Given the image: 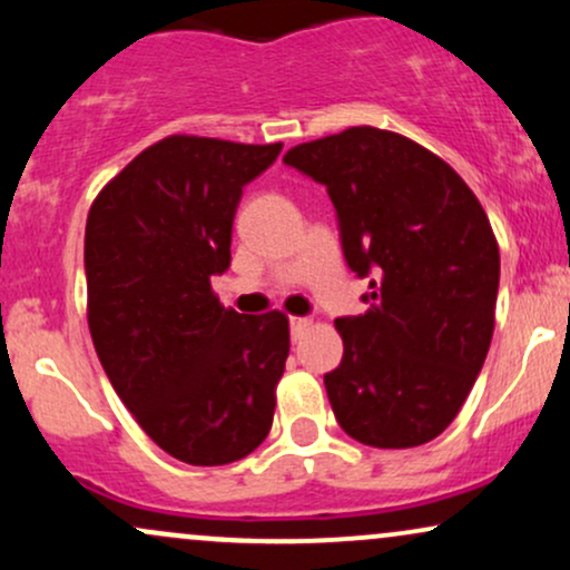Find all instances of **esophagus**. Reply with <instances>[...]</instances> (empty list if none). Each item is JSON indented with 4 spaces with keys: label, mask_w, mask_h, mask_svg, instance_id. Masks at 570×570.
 Here are the masks:
<instances>
[{
    "label": "esophagus",
    "mask_w": 570,
    "mask_h": 570,
    "mask_svg": "<svg viewBox=\"0 0 570 570\" xmlns=\"http://www.w3.org/2000/svg\"><path fill=\"white\" fill-rule=\"evenodd\" d=\"M289 326H292V337L299 340L307 330H311V318H289Z\"/></svg>",
    "instance_id": "obj_1"
}]
</instances>
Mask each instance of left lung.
<instances>
[{"mask_svg": "<svg viewBox=\"0 0 570 570\" xmlns=\"http://www.w3.org/2000/svg\"><path fill=\"white\" fill-rule=\"evenodd\" d=\"M289 168L326 187L345 263L370 281L343 316V362L324 385L337 423L372 448L440 436L485 364L499 244L466 181L421 144L372 126L297 144Z\"/></svg>", "mask_w": 570, "mask_h": 570, "instance_id": "left-lung-1", "label": "left lung"}]
</instances>
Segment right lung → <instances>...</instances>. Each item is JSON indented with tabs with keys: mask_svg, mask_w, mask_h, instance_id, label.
<instances>
[{
	"mask_svg": "<svg viewBox=\"0 0 570 570\" xmlns=\"http://www.w3.org/2000/svg\"><path fill=\"white\" fill-rule=\"evenodd\" d=\"M284 144L168 136L98 193L85 225L88 326L109 383L149 440L193 466L257 450L289 356L284 313L219 305L233 219Z\"/></svg>",
	"mask_w": 570,
	"mask_h": 570,
	"instance_id": "1",
	"label": "right lung"
}]
</instances>
